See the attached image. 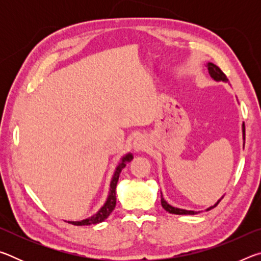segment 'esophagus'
Returning <instances> with one entry per match:
<instances>
[{
  "mask_svg": "<svg viewBox=\"0 0 261 261\" xmlns=\"http://www.w3.org/2000/svg\"><path fill=\"white\" fill-rule=\"evenodd\" d=\"M132 148H134V151L137 152V153L146 151V149L148 148V140L145 138L144 136H138L134 140V144H132Z\"/></svg>",
  "mask_w": 261,
  "mask_h": 261,
  "instance_id": "esophagus-1",
  "label": "esophagus"
}]
</instances>
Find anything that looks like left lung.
Segmentation results:
<instances>
[{
  "instance_id": "8db88e82",
  "label": "left lung",
  "mask_w": 261,
  "mask_h": 261,
  "mask_svg": "<svg viewBox=\"0 0 261 261\" xmlns=\"http://www.w3.org/2000/svg\"><path fill=\"white\" fill-rule=\"evenodd\" d=\"M207 69H208V73L211 78L213 79V81L215 82H223V83H228V78L226 74H224L222 71H221V69L218 67V65H215L214 63H211V62H208V63L206 64ZM242 132H243V140H245V125L244 123L242 124ZM245 144V143H244ZM243 144V145H244ZM223 196L220 198V199L215 202V204L213 206H211L207 208L206 211H210L212 208H214V207L219 204V202L221 201V199H222ZM161 205L163 208H165L167 212H169V213L171 214H178V215H194V214H198L200 213V211H188V210H182V208H177V207H174L168 204V202L165 200V198H163L162 193H161Z\"/></svg>"
}]
</instances>
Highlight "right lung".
Returning a JSON list of instances; mask_svg holds the SVG:
<instances>
[{
	"instance_id": "1",
	"label": "right lung",
	"mask_w": 261,
	"mask_h": 261,
	"mask_svg": "<svg viewBox=\"0 0 261 261\" xmlns=\"http://www.w3.org/2000/svg\"><path fill=\"white\" fill-rule=\"evenodd\" d=\"M132 159H134V155H132L131 153L125 154V155L121 159L120 163H118L116 169H115L112 182H110L109 194L103 206L101 207L94 215L90 216V218L81 221H68L69 223L74 224V226H90V224H96L102 222V221L108 218L110 213L114 211L115 206H116V185L118 182V177H120V174L123 168H124L126 166V163H129Z\"/></svg>"
}]
</instances>
